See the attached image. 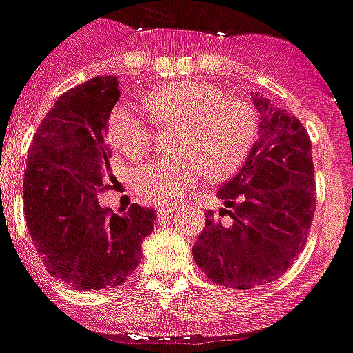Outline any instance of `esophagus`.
Here are the masks:
<instances>
[{
    "instance_id": "1",
    "label": "esophagus",
    "mask_w": 353,
    "mask_h": 353,
    "mask_svg": "<svg viewBox=\"0 0 353 353\" xmlns=\"http://www.w3.org/2000/svg\"><path fill=\"white\" fill-rule=\"evenodd\" d=\"M154 210H157L158 217H168L169 214H173L174 210H176V204H158Z\"/></svg>"
}]
</instances>
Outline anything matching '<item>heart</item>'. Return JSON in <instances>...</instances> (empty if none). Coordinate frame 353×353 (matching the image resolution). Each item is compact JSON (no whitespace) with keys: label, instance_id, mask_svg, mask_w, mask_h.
<instances>
[{"label":"heart","instance_id":"obj_1","mask_svg":"<svg viewBox=\"0 0 353 353\" xmlns=\"http://www.w3.org/2000/svg\"><path fill=\"white\" fill-rule=\"evenodd\" d=\"M147 112L132 105L116 106L108 119V138L130 160L151 152L157 139L154 121L180 123L176 158L152 160L134 171L132 188L141 202H173L204 171L225 180L245 165L258 138V116L241 99L196 81L151 90L143 97Z\"/></svg>","mask_w":353,"mask_h":353}]
</instances>
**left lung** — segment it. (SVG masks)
<instances>
[{"instance_id":"1","label":"left lung","mask_w":353,"mask_h":353,"mask_svg":"<svg viewBox=\"0 0 353 353\" xmlns=\"http://www.w3.org/2000/svg\"><path fill=\"white\" fill-rule=\"evenodd\" d=\"M259 139L239 173L219 190L225 210H208L193 247L196 265L219 285H267L305 247L315 215V169L304 125L254 94Z\"/></svg>"}]
</instances>
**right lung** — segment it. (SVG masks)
Instances as JSON below:
<instances>
[{"mask_svg": "<svg viewBox=\"0 0 353 353\" xmlns=\"http://www.w3.org/2000/svg\"><path fill=\"white\" fill-rule=\"evenodd\" d=\"M119 99L117 77L68 90L32 138L23 174L27 230L51 276L79 291L119 285L141 258L154 210L132 204L114 214L97 195L116 180L106 128Z\"/></svg>", "mask_w": 353, "mask_h": 353, "instance_id": "1", "label": "right lung"}]
</instances>
